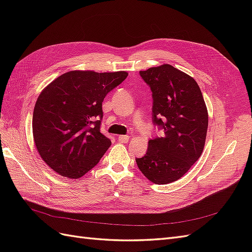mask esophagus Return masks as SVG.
Instances as JSON below:
<instances>
[{
  "label": "esophagus",
  "mask_w": 252,
  "mask_h": 252,
  "mask_svg": "<svg viewBox=\"0 0 252 252\" xmlns=\"http://www.w3.org/2000/svg\"><path fill=\"white\" fill-rule=\"evenodd\" d=\"M118 139L121 143H127L129 141V136L128 135H120Z\"/></svg>",
  "instance_id": "obj_1"
}]
</instances>
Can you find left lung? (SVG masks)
Listing matches in <instances>:
<instances>
[{"mask_svg":"<svg viewBox=\"0 0 252 252\" xmlns=\"http://www.w3.org/2000/svg\"><path fill=\"white\" fill-rule=\"evenodd\" d=\"M152 93V123L162 136L149 140L147 152L135 158L139 169L155 184L182 178L201 157L208 112L193 78L169 64L140 71Z\"/></svg>","mask_w":252,"mask_h":252,"instance_id":"obj_1","label":"left lung"}]
</instances>
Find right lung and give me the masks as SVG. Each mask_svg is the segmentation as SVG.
Instances as JSON below:
<instances>
[{"label": "right lung", "instance_id": "add662e5", "mask_svg": "<svg viewBox=\"0 0 252 252\" xmlns=\"http://www.w3.org/2000/svg\"><path fill=\"white\" fill-rule=\"evenodd\" d=\"M127 75L126 71L73 70L42 91L33 110V140L53 171L79 179L100 162L111 145L100 130L102 103Z\"/></svg>", "mask_w": 252, "mask_h": 252}]
</instances>
